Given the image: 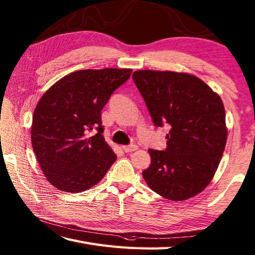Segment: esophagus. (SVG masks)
<instances>
[{"mask_svg":"<svg viewBox=\"0 0 255 255\" xmlns=\"http://www.w3.org/2000/svg\"><path fill=\"white\" fill-rule=\"evenodd\" d=\"M123 149H124L125 152L129 153V152H132V151H136V150L138 149V147H137V145H134V144H131V145H124Z\"/></svg>","mask_w":255,"mask_h":255,"instance_id":"34e87169","label":"esophagus"}]
</instances>
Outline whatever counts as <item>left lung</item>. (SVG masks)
Here are the masks:
<instances>
[{
  "label": "left lung",
  "instance_id": "obj_1",
  "mask_svg": "<svg viewBox=\"0 0 255 255\" xmlns=\"http://www.w3.org/2000/svg\"><path fill=\"white\" fill-rule=\"evenodd\" d=\"M132 79L155 126H171L165 150H148L151 164L142 172L144 181L174 202L195 196L213 180L226 147L223 101L188 73L138 70Z\"/></svg>",
  "mask_w": 255,
  "mask_h": 255
}]
</instances>
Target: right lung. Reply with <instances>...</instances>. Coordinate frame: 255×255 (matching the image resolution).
<instances>
[{
    "label": "right lung",
    "instance_id": "right-lung-1",
    "mask_svg": "<svg viewBox=\"0 0 255 255\" xmlns=\"http://www.w3.org/2000/svg\"><path fill=\"white\" fill-rule=\"evenodd\" d=\"M131 69L80 70L46 91L35 108L31 144L51 185L80 193L105 176L117 156L103 137L101 111ZM95 128L94 136L89 134Z\"/></svg>",
    "mask_w": 255,
    "mask_h": 255
}]
</instances>
